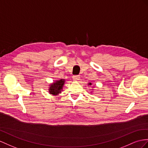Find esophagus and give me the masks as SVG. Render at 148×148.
Wrapping results in <instances>:
<instances>
[{"label": "esophagus", "mask_w": 148, "mask_h": 148, "mask_svg": "<svg viewBox=\"0 0 148 148\" xmlns=\"http://www.w3.org/2000/svg\"><path fill=\"white\" fill-rule=\"evenodd\" d=\"M73 80L75 81H78L79 79H79V78H80L79 75H73Z\"/></svg>", "instance_id": "esophagus-1"}]
</instances>
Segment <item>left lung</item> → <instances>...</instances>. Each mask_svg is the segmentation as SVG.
Returning a JSON list of instances; mask_svg holds the SVG:
<instances>
[{"label":"left lung","instance_id":"left-lung-1","mask_svg":"<svg viewBox=\"0 0 148 148\" xmlns=\"http://www.w3.org/2000/svg\"><path fill=\"white\" fill-rule=\"evenodd\" d=\"M88 85L91 86V85H92V83H91V82H89V83H88ZM92 90H93V89H92Z\"/></svg>","mask_w":148,"mask_h":148}]
</instances>
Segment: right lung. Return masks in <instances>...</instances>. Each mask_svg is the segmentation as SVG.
<instances>
[{
    "label": "right lung",
    "instance_id": "add662e5",
    "mask_svg": "<svg viewBox=\"0 0 148 148\" xmlns=\"http://www.w3.org/2000/svg\"><path fill=\"white\" fill-rule=\"evenodd\" d=\"M66 79H60L59 80H56L55 81L49 84V92L52 96H58L59 94L61 93L64 85L65 84Z\"/></svg>",
    "mask_w": 148,
    "mask_h": 148
}]
</instances>
